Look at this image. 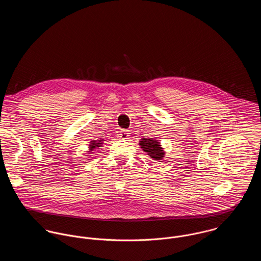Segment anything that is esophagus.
Listing matches in <instances>:
<instances>
[{"label": "esophagus", "mask_w": 261, "mask_h": 261, "mask_svg": "<svg viewBox=\"0 0 261 261\" xmlns=\"http://www.w3.org/2000/svg\"><path fill=\"white\" fill-rule=\"evenodd\" d=\"M118 136H119L120 140H127V138L129 137V133L127 130H125V129H122V130L119 132Z\"/></svg>", "instance_id": "obj_1"}]
</instances>
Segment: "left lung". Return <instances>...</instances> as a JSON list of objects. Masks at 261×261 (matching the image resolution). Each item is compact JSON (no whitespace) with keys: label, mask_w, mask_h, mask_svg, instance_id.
I'll return each mask as SVG.
<instances>
[{"label":"left lung","mask_w":261,"mask_h":261,"mask_svg":"<svg viewBox=\"0 0 261 261\" xmlns=\"http://www.w3.org/2000/svg\"><path fill=\"white\" fill-rule=\"evenodd\" d=\"M140 146L144 151H146L150 158L155 161H160L164 158L165 151L162 149L160 143L156 140L144 138L140 141Z\"/></svg>","instance_id":"8db88e82"}]
</instances>
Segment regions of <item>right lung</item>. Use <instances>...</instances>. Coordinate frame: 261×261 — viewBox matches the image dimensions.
Wrapping results in <instances>:
<instances>
[{
  "mask_svg": "<svg viewBox=\"0 0 261 261\" xmlns=\"http://www.w3.org/2000/svg\"><path fill=\"white\" fill-rule=\"evenodd\" d=\"M101 143H102L101 140H99V141H95V140L92 141V142L90 143V146H89V151H92V150H94V149L100 147V146H101Z\"/></svg>",
  "mask_w": 261,
  "mask_h": 261,
  "instance_id": "obj_1",
  "label": "right lung"
}]
</instances>
